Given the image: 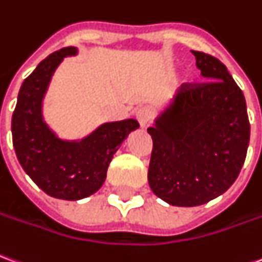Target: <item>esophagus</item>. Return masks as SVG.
<instances>
[{
  "label": "esophagus",
  "instance_id": "34e87169",
  "mask_svg": "<svg viewBox=\"0 0 262 262\" xmlns=\"http://www.w3.org/2000/svg\"><path fill=\"white\" fill-rule=\"evenodd\" d=\"M150 118H151V113L147 107H140L139 111L136 112V119L137 122H139V125L140 127H146V126L149 125L150 122Z\"/></svg>",
  "mask_w": 262,
  "mask_h": 262
}]
</instances>
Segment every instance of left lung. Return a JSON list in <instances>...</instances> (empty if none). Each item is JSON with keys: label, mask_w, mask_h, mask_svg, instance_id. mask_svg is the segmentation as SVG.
<instances>
[{"label": "left lung", "mask_w": 262, "mask_h": 262, "mask_svg": "<svg viewBox=\"0 0 262 262\" xmlns=\"http://www.w3.org/2000/svg\"><path fill=\"white\" fill-rule=\"evenodd\" d=\"M208 82L183 85L147 129L153 139L147 180L177 207H194L226 193L238 177L250 143L243 91L226 65L193 51Z\"/></svg>", "instance_id": "8db88e82"}]
</instances>
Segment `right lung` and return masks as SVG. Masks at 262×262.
<instances>
[{"label":"right lung","mask_w":262,"mask_h":262,"mask_svg":"<svg viewBox=\"0 0 262 262\" xmlns=\"http://www.w3.org/2000/svg\"><path fill=\"white\" fill-rule=\"evenodd\" d=\"M76 54L74 47L62 48L35 68L21 85L11 122L12 143L24 171L48 195L71 201L102 187L113 155L139 127L136 119L107 122L76 140L62 139L49 127L43 119V98L63 58Z\"/></svg>","instance_id":"right-lung-1"}]
</instances>
